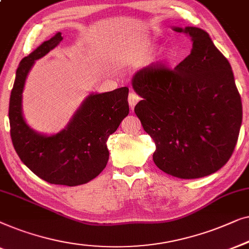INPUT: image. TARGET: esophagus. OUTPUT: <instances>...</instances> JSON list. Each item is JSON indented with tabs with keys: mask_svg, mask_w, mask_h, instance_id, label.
Segmentation results:
<instances>
[{
	"mask_svg": "<svg viewBox=\"0 0 249 249\" xmlns=\"http://www.w3.org/2000/svg\"><path fill=\"white\" fill-rule=\"evenodd\" d=\"M140 100V97L136 94L134 91H131L128 94V104H129V107H131V109L135 107V105L139 103Z\"/></svg>",
	"mask_w": 249,
	"mask_h": 249,
	"instance_id": "esophagus-1",
	"label": "esophagus"
}]
</instances>
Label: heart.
<instances>
[{
	"mask_svg": "<svg viewBox=\"0 0 249 249\" xmlns=\"http://www.w3.org/2000/svg\"><path fill=\"white\" fill-rule=\"evenodd\" d=\"M169 58H170V54L169 53H166V54L163 55V58L161 59V61L164 62V61H167V59H169Z\"/></svg>",
	"mask_w": 249,
	"mask_h": 249,
	"instance_id": "b5f03b06",
	"label": "heart"
}]
</instances>
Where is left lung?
<instances>
[{
    "instance_id": "left-lung-1",
    "label": "left lung",
    "mask_w": 249,
    "mask_h": 249,
    "mask_svg": "<svg viewBox=\"0 0 249 249\" xmlns=\"http://www.w3.org/2000/svg\"><path fill=\"white\" fill-rule=\"evenodd\" d=\"M191 37V54L174 70L145 68L132 78L142 98L134 111L156 143L153 161L183 179L209 176L232 155L243 106L230 63L209 34L173 27Z\"/></svg>"
}]
</instances>
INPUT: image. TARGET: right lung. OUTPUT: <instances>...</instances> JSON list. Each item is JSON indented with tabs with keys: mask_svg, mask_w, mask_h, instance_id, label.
Masks as SVG:
<instances>
[{
	"mask_svg": "<svg viewBox=\"0 0 249 249\" xmlns=\"http://www.w3.org/2000/svg\"><path fill=\"white\" fill-rule=\"evenodd\" d=\"M63 39L57 33L21 59L10 96L11 139L21 161L50 184L78 186L96 178L109 159L107 140L128 115V88L90 93L65 128L43 134L27 124L22 111V92L35 62L50 53Z\"/></svg>",
	"mask_w": 249,
	"mask_h": 249,
	"instance_id": "add662e5",
	"label": "right lung"
}]
</instances>
